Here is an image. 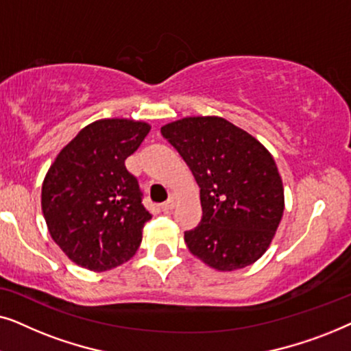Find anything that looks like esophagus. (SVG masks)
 Returning <instances> with one entry per match:
<instances>
[{
  "label": "esophagus",
  "mask_w": 351,
  "mask_h": 351,
  "mask_svg": "<svg viewBox=\"0 0 351 351\" xmlns=\"http://www.w3.org/2000/svg\"><path fill=\"white\" fill-rule=\"evenodd\" d=\"M174 206H176L174 199H167V201H165V203L161 204V209L165 210V213H171V210L174 209Z\"/></svg>",
  "instance_id": "esophagus-1"
}]
</instances>
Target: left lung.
Returning a JSON list of instances; mask_svg holds the SVG:
<instances>
[{
    "label": "left lung",
    "mask_w": 351,
    "mask_h": 351,
    "mask_svg": "<svg viewBox=\"0 0 351 351\" xmlns=\"http://www.w3.org/2000/svg\"><path fill=\"white\" fill-rule=\"evenodd\" d=\"M199 186L203 217L185 232L190 252L219 271L252 265L270 246L285 189L270 152L220 117H189L161 128Z\"/></svg>",
    "instance_id": "obj_1"
}]
</instances>
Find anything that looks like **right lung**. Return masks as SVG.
Returning <instances> with one entry per match:
<instances>
[{"label":"right lung","mask_w":351,"mask_h":351,"mask_svg":"<svg viewBox=\"0 0 351 351\" xmlns=\"http://www.w3.org/2000/svg\"><path fill=\"white\" fill-rule=\"evenodd\" d=\"M150 124L99 119L62 148L43 182L41 208L52 239L76 265L105 271L128 262L152 219L124 161Z\"/></svg>","instance_id":"right-lung-1"}]
</instances>
